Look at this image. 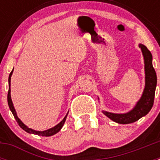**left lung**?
<instances>
[{"label":"left lung","mask_w":160,"mask_h":160,"mask_svg":"<svg viewBox=\"0 0 160 160\" xmlns=\"http://www.w3.org/2000/svg\"><path fill=\"white\" fill-rule=\"evenodd\" d=\"M144 59L145 71V87L142 96L136 102L132 110L124 114H115L102 111V113L114 122L119 124H128L136 122L137 120L145 116L152 108L155 98V92L157 84V77L152 65V55L146 46L138 44Z\"/></svg>","instance_id":"8db88e82"}]
</instances>
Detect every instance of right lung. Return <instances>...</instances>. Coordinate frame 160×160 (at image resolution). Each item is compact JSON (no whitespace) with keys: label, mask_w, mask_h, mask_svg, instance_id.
<instances>
[{"label":"right lung","mask_w":160,"mask_h":160,"mask_svg":"<svg viewBox=\"0 0 160 160\" xmlns=\"http://www.w3.org/2000/svg\"><path fill=\"white\" fill-rule=\"evenodd\" d=\"M12 71H13V70L11 71V73H9V76H8V97L7 98H8V107H9V109H10L11 112H12V114H13V116H14V118H15V119L17 120V122H18V125H19L20 127H21V128L24 130V131H26V132H28V133H29V134H33V135H40V136H46H46H51V135H55L56 133L58 132V131H60L62 128L63 125H64L65 122H66V117H67L69 111L67 112V114H66V116L64 117V118H63V119L62 120V121H61L58 124H57L56 126H54L53 128H49V129H48V130H46V131H35V130L31 129V128H28L27 126L25 125V124L22 122V120L20 119V118L18 117L16 110H15V108H14L13 103H12V98H11L10 82H11V76H12Z\"/></svg>","instance_id":"add662e5"}]
</instances>
